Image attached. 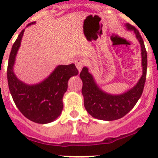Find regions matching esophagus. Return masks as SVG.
Here are the masks:
<instances>
[{
	"label": "esophagus",
	"instance_id": "1",
	"mask_svg": "<svg viewBox=\"0 0 158 158\" xmlns=\"http://www.w3.org/2000/svg\"><path fill=\"white\" fill-rule=\"evenodd\" d=\"M83 65H84V61H83V60H82V59H77V60H76V68H77L79 72H81V70H82Z\"/></svg>",
	"mask_w": 158,
	"mask_h": 158
}]
</instances>
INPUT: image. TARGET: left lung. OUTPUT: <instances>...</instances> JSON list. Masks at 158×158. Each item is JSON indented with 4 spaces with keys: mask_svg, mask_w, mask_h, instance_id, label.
I'll list each match as a JSON object with an SVG mask.
<instances>
[{
    "mask_svg": "<svg viewBox=\"0 0 158 158\" xmlns=\"http://www.w3.org/2000/svg\"><path fill=\"white\" fill-rule=\"evenodd\" d=\"M126 26L128 30L135 32V37L140 44L143 75L139 82L132 89L120 95H112L100 89L87 68L84 67L79 74L82 81V94L84 98V106L86 111L95 118L113 121L124 117L133 108L143 91L147 77V51L138 29L129 23Z\"/></svg>",
    "mask_w": 158,
    "mask_h": 158,
    "instance_id": "8db88e82",
    "label": "left lung"
}]
</instances>
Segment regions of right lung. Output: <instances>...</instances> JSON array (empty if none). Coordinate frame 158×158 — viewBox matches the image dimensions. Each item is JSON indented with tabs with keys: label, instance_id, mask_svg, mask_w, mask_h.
Instances as JSON below:
<instances>
[{
	"label": "right lung",
	"instance_id": "obj_1",
	"mask_svg": "<svg viewBox=\"0 0 158 158\" xmlns=\"http://www.w3.org/2000/svg\"><path fill=\"white\" fill-rule=\"evenodd\" d=\"M34 23H29L27 26ZM24 31L23 29L20 32L10 53L7 70L8 87L16 107L25 117L36 123H49L61 114L62 98L67 91L69 79L77 76L79 71L75 64L58 65L40 83L27 85L19 80L15 75L13 67Z\"/></svg>",
	"mask_w": 158,
	"mask_h": 158
}]
</instances>
